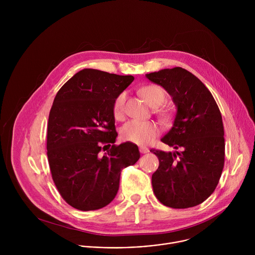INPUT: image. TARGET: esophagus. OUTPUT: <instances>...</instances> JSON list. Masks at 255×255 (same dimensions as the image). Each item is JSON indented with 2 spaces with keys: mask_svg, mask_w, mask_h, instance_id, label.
Instances as JSON below:
<instances>
[{
  "mask_svg": "<svg viewBox=\"0 0 255 255\" xmlns=\"http://www.w3.org/2000/svg\"><path fill=\"white\" fill-rule=\"evenodd\" d=\"M139 151H140L141 153H147V152L149 151V149H148L147 147H145V146H140V147H139Z\"/></svg>",
  "mask_w": 255,
  "mask_h": 255,
  "instance_id": "1",
  "label": "esophagus"
}]
</instances>
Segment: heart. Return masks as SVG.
<instances>
[{
    "mask_svg": "<svg viewBox=\"0 0 255 255\" xmlns=\"http://www.w3.org/2000/svg\"><path fill=\"white\" fill-rule=\"evenodd\" d=\"M141 95L145 98L152 107L158 108L165 101L164 90L155 85H149L140 90ZM126 93H121L115 100L113 105V113L116 119H123L126 110ZM161 118L168 117L166 111H159ZM160 130L156 124L152 122H144L138 120H132L126 123L121 130V136L124 140L133 142L136 144H147L158 136Z\"/></svg>",
    "mask_w": 255,
    "mask_h": 255,
    "instance_id": "b5f03b06",
    "label": "heart"
}]
</instances>
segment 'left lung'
<instances>
[{"label":"left lung","mask_w":255,"mask_h":255,"mask_svg":"<svg viewBox=\"0 0 255 255\" xmlns=\"http://www.w3.org/2000/svg\"><path fill=\"white\" fill-rule=\"evenodd\" d=\"M164 88L177 108L173 126L161 141L181 151L150 149L159 160L152 189L166 207L186 209L206 201L215 191L224 167L222 116L214 97L192 72L181 67L146 75Z\"/></svg>","instance_id":"8db88e82"}]
</instances>
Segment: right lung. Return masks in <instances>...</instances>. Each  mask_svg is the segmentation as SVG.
<instances>
[{
  "label": "right lung",
  "instance_id": "right-lung-1",
  "mask_svg": "<svg viewBox=\"0 0 255 255\" xmlns=\"http://www.w3.org/2000/svg\"><path fill=\"white\" fill-rule=\"evenodd\" d=\"M133 81L132 76L85 68L54 98L47 127L48 163L58 193L75 209L93 211L110 204L121 170L140 157L134 143L114 144L118 134L113 105ZM102 150L107 152L101 155Z\"/></svg>",
  "mask_w": 255,
  "mask_h": 255
}]
</instances>
